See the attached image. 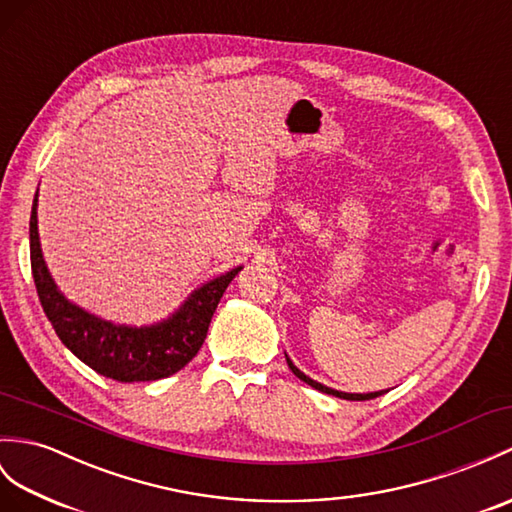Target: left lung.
<instances>
[{"label":"left lung","instance_id":"obj_1","mask_svg":"<svg viewBox=\"0 0 512 512\" xmlns=\"http://www.w3.org/2000/svg\"><path fill=\"white\" fill-rule=\"evenodd\" d=\"M285 360H288L290 371H292L296 377L303 379V382H305L307 386H312V388H316V390H320V392H327V395H334V397H340V399H349V401H366V399H375V397H379V395H384V392H388V390H375V392H342V390H336V388H329V386H325V384L316 382V379L307 377V375L301 371V368L294 366V362L288 358V355H285Z\"/></svg>","mask_w":512,"mask_h":512}]
</instances>
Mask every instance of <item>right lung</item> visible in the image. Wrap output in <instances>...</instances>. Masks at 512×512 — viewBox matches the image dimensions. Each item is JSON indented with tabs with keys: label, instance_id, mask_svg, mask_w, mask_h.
<instances>
[{
	"label": "right lung",
	"instance_id": "1",
	"mask_svg": "<svg viewBox=\"0 0 512 512\" xmlns=\"http://www.w3.org/2000/svg\"><path fill=\"white\" fill-rule=\"evenodd\" d=\"M39 189L30 213V264L45 316L65 347L95 373L115 382H154L170 377L194 358L207 338L211 316L242 266L213 277L187 296L178 310L152 325H120L71 303L58 290L43 259L39 237Z\"/></svg>",
	"mask_w": 512,
	"mask_h": 512
}]
</instances>
